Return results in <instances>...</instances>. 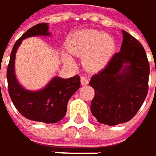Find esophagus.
Wrapping results in <instances>:
<instances>
[{"mask_svg": "<svg viewBox=\"0 0 156 156\" xmlns=\"http://www.w3.org/2000/svg\"><path fill=\"white\" fill-rule=\"evenodd\" d=\"M81 83H82V85H87L89 83V81H88V79L86 77L82 76L81 77Z\"/></svg>", "mask_w": 156, "mask_h": 156, "instance_id": "34e87169", "label": "esophagus"}]
</instances>
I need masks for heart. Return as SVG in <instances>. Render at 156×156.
Masks as SVG:
<instances>
[{"label": "heart", "mask_w": 156, "mask_h": 156, "mask_svg": "<svg viewBox=\"0 0 156 156\" xmlns=\"http://www.w3.org/2000/svg\"><path fill=\"white\" fill-rule=\"evenodd\" d=\"M69 51L77 56H83L84 66L93 72L104 69L113 58L116 42L113 36L98 30H83L75 34L69 41ZM65 62L73 64V59L67 53L62 55Z\"/></svg>", "instance_id": "obj_1"}]
</instances>
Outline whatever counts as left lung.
<instances>
[{"instance_id": "left-lung-1", "label": "left lung", "mask_w": 156, "mask_h": 156, "mask_svg": "<svg viewBox=\"0 0 156 156\" xmlns=\"http://www.w3.org/2000/svg\"><path fill=\"white\" fill-rule=\"evenodd\" d=\"M122 33L121 51L89 83L95 92L91 112L100 123L106 125L130 121L148 93L150 68L145 51L135 38L123 30Z\"/></svg>"}]
</instances>
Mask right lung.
<instances>
[{
  "instance_id": "1",
  "label": "right lung",
  "mask_w": 156,
  "mask_h": 156,
  "mask_svg": "<svg viewBox=\"0 0 156 156\" xmlns=\"http://www.w3.org/2000/svg\"><path fill=\"white\" fill-rule=\"evenodd\" d=\"M50 35L48 23H42L30 28L20 37L11 52L7 81L10 97L21 115L34 122L55 123L64 117L69 99L80 88V76L68 79L54 76L42 89L30 91L18 82L15 74V56L23 41L34 36Z\"/></svg>"
}]
</instances>
